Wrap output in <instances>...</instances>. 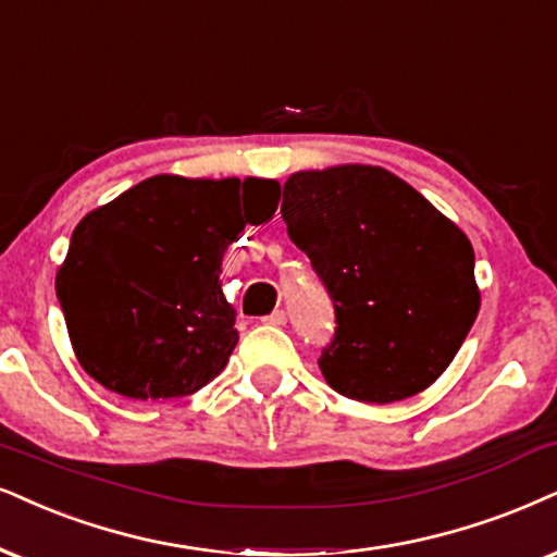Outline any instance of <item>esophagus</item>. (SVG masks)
Masks as SVG:
<instances>
[{"mask_svg": "<svg viewBox=\"0 0 557 557\" xmlns=\"http://www.w3.org/2000/svg\"><path fill=\"white\" fill-rule=\"evenodd\" d=\"M264 323H272V326H285L287 323V313L283 311V308H274V311L270 315H264L262 319Z\"/></svg>", "mask_w": 557, "mask_h": 557, "instance_id": "obj_1", "label": "esophagus"}]
</instances>
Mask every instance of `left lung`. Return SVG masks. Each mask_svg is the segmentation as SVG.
<instances>
[{"instance_id": "1", "label": "left lung", "mask_w": 557, "mask_h": 557, "mask_svg": "<svg viewBox=\"0 0 557 557\" xmlns=\"http://www.w3.org/2000/svg\"><path fill=\"white\" fill-rule=\"evenodd\" d=\"M280 213L334 300L319 357L331 388L364 404L429 388L481 306L468 236L380 166L293 174Z\"/></svg>"}]
</instances>
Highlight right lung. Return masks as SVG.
I'll use <instances>...</instances> for the list:
<instances>
[{
  "label": "right lung",
  "instance_id": "obj_1",
  "mask_svg": "<svg viewBox=\"0 0 557 557\" xmlns=\"http://www.w3.org/2000/svg\"><path fill=\"white\" fill-rule=\"evenodd\" d=\"M274 180H144L74 228L55 274L79 364L125 398H182L226 368L236 311L221 262L246 223L270 221Z\"/></svg>",
  "mask_w": 557,
  "mask_h": 557
}]
</instances>
